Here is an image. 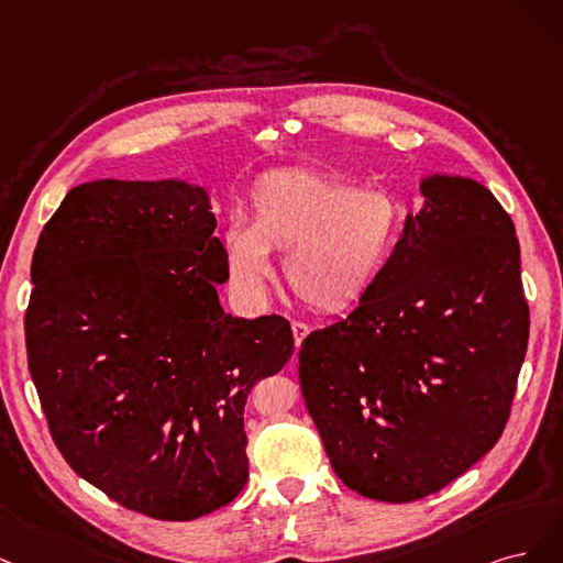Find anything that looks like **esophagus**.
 I'll return each mask as SVG.
<instances>
[{
	"label": "esophagus",
	"mask_w": 563,
	"mask_h": 563,
	"mask_svg": "<svg viewBox=\"0 0 563 563\" xmlns=\"http://www.w3.org/2000/svg\"><path fill=\"white\" fill-rule=\"evenodd\" d=\"M308 332H311V328H308L306 322L292 320V334H295V346H297V349L301 346V341L308 336Z\"/></svg>",
	"instance_id": "1"
}]
</instances>
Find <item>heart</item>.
I'll return each instance as SVG.
<instances>
[{
  "instance_id": "b5f03b06",
  "label": "heart",
  "mask_w": 563,
  "mask_h": 563,
  "mask_svg": "<svg viewBox=\"0 0 563 563\" xmlns=\"http://www.w3.org/2000/svg\"><path fill=\"white\" fill-rule=\"evenodd\" d=\"M402 233V208L386 191L357 189L313 168L262 175L245 220L222 239L233 292L260 303L274 276L271 250H285L283 276L318 313H343L365 299L388 268Z\"/></svg>"
}]
</instances>
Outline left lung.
<instances>
[{
	"label": "left lung",
	"mask_w": 563,
	"mask_h": 563,
	"mask_svg": "<svg viewBox=\"0 0 563 563\" xmlns=\"http://www.w3.org/2000/svg\"><path fill=\"white\" fill-rule=\"evenodd\" d=\"M421 194L372 292L299 351L336 477L388 503L438 494L496 446L531 324L515 224L496 196L442 175Z\"/></svg>",
	"instance_id": "obj_1"
}]
</instances>
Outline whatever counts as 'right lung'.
I'll return each mask as SVG.
<instances>
[{"label": "right lung", "mask_w": 563, "mask_h": 563, "mask_svg": "<svg viewBox=\"0 0 563 563\" xmlns=\"http://www.w3.org/2000/svg\"><path fill=\"white\" fill-rule=\"evenodd\" d=\"M214 224L201 187L98 179L32 257L25 346L51 438L88 484L163 521L243 492L247 393L295 351L285 318L224 313Z\"/></svg>", "instance_id": "obj_1"}]
</instances>
